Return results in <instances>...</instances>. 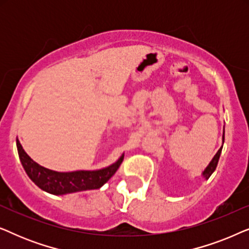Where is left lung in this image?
<instances>
[{"label":"left lung","instance_id":"8db88e82","mask_svg":"<svg viewBox=\"0 0 249 249\" xmlns=\"http://www.w3.org/2000/svg\"><path fill=\"white\" fill-rule=\"evenodd\" d=\"M223 141H224V132H223ZM222 147L223 146H221V148L217 151V153L215 155H214V158L212 159V161L210 162V164L207 165V168L204 170L203 172V176L205 177L206 179H209L211 175L214 172V170L216 169V165H217V162H219V159H220V155H221V152H222Z\"/></svg>","mask_w":249,"mask_h":249}]
</instances>
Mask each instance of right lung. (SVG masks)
<instances>
[{"instance_id":"add662e5","label":"right lung","mask_w":249,"mask_h":249,"mask_svg":"<svg viewBox=\"0 0 249 249\" xmlns=\"http://www.w3.org/2000/svg\"><path fill=\"white\" fill-rule=\"evenodd\" d=\"M17 148L23 169L33 182H35L40 189L53 195H64V194L101 188L117 172L124 156L122 154L121 158L112 165L95 171L56 172L40 166L33 161L23 151L18 139H17Z\"/></svg>"}]
</instances>
